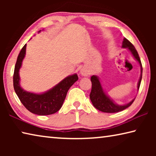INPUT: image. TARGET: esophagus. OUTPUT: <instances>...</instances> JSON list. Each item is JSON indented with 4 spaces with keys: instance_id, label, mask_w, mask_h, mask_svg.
Returning <instances> with one entry per match:
<instances>
[{
    "instance_id": "obj_1",
    "label": "esophagus",
    "mask_w": 156,
    "mask_h": 156,
    "mask_svg": "<svg viewBox=\"0 0 156 156\" xmlns=\"http://www.w3.org/2000/svg\"><path fill=\"white\" fill-rule=\"evenodd\" d=\"M80 73V74L82 76H87L89 74V70L87 69H86V68L81 69Z\"/></svg>"
}]
</instances>
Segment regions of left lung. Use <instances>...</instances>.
<instances>
[{"label": "left lung", "mask_w": 156, "mask_h": 156, "mask_svg": "<svg viewBox=\"0 0 156 156\" xmlns=\"http://www.w3.org/2000/svg\"><path fill=\"white\" fill-rule=\"evenodd\" d=\"M122 48H127L131 54L133 55L137 61L139 62L140 65V77L139 81L138 83V90H139L140 85V83L142 80V63L140 59L139 55L138 54V51H136L135 48L131 42H129L127 39L124 38L122 41ZM91 81L92 84L91 91L89 97H90V100L92 102V104L94 106L95 108L99 111H101L102 112L105 113H116L119 112L121 111H123L124 109H126V108L131 106V104L133 103L135 98H133L131 102L129 103L123 105H118L115 104L113 100L110 98L105 94L104 91L100 83V81L99 80L98 77L97 76H92L91 77Z\"/></svg>", "instance_id": "1"}]
</instances>
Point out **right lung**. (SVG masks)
<instances>
[{
  "mask_svg": "<svg viewBox=\"0 0 156 156\" xmlns=\"http://www.w3.org/2000/svg\"><path fill=\"white\" fill-rule=\"evenodd\" d=\"M26 45L25 44L18 54L14 68L13 82L16 94L26 109L34 114L46 115L56 113L61 108L68 90L78 80V75L74 73L67 76L43 94H34L24 90L20 85L19 70L25 56Z\"/></svg>",
  "mask_w": 156,
  "mask_h": 156,
  "instance_id": "right-lung-1",
  "label": "right lung"
}]
</instances>
